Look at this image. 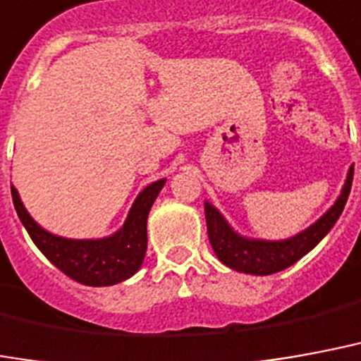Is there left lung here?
Segmentation results:
<instances>
[{"label": "left lung", "mask_w": 361, "mask_h": 361, "mask_svg": "<svg viewBox=\"0 0 361 361\" xmlns=\"http://www.w3.org/2000/svg\"><path fill=\"white\" fill-rule=\"evenodd\" d=\"M352 178H354V164L348 170L343 191L338 195L335 204L310 228L296 233L295 237L283 239V241L243 237L233 231L226 218L218 212V208L212 207L210 202H204L208 239L214 248L216 256L228 268L241 271V274H250V276H269V274H277L281 269L289 268L298 262L304 255H308L310 250L316 247L337 224L338 216L343 214L344 204L350 195Z\"/></svg>", "instance_id": "left-lung-1"}]
</instances>
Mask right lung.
<instances>
[{
	"instance_id": "right-lung-1",
	"label": "right lung",
	"mask_w": 361,
	"mask_h": 361,
	"mask_svg": "<svg viewBox=\"0 0 361 361\" xmlns=\"http://www.w3.org/2000/svg\"><path fill=\"white\" fill-rule=\"evenodd\" d=\"M166 180L153 181L133 201L124 226L103 239H66L45 231L24 208L18 191L11 185L13 204L34 245L65 276L90 287L116 285L132 277L147 252V216Z\"/></svg>"
}]
</instances>
